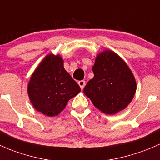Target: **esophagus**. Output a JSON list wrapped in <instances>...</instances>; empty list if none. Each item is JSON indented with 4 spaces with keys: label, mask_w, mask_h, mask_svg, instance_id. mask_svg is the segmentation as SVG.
Masks as SVG:
<instances>
[{
    "label": "esophagus",
    "mask_w": 160,
    "mask_h": 160,
    "mask_svg": "<svg viewBox=\"0 0 160 160\" xmlns=\"http://www.w3.org/2000/svg\"><path fill=\"white\" fill-rule=\"evenodd\" d=\"M78 84L80 87V88H81V90H83L84 88L85 85H86V82H85V80H80L78 82Z\"/></svg>",
    "instance_id": "esophagus-1"
}]
</instances>
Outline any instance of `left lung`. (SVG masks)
<instances>
[{"instance_id": "8db88e82", "label": "left lung", "mask_w": 160, "mask_h": 160, "mask_svg": "<svg viewBox=\"0 0 160 160\" xmlns=\"http://www.w3.org/2000/svg\"><path fill=\"white\" fill-rule=\"evenodd\" d=\"M92 70L94 76L88 82L83 93L93 105L107 114L126 108L137 88L126 62L117 53L106 49L97 56Z\"/></svg>"}]
</instances>
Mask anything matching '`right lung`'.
Returning <instances> with one entry per match:
<instances>
[{
	"label": "right lung",
	"mask_w": 160,
	"mask_h": 160,
	"mask_svg": "<svg viewBox=\"0 0 160 160\" xmlns=\"http://www.w3.org/2000/svg\"><path fill=\"white\" fill-rule=\"evenodd\" d=\"M80 88L64 69L59 54H48L37 67L28 84L29 100L36 111L53 117L77 95Z\"/></svg>",
	"instance_id": "add662e5"
}]
</instances>
